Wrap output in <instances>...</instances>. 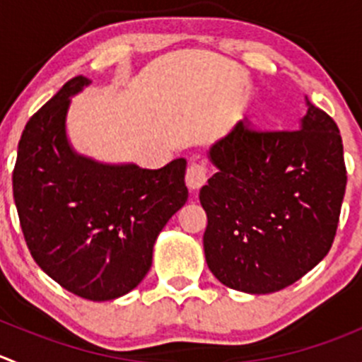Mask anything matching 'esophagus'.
<instances>
[{
	"instance_id": "1",
	"label": "esophagus",
	"mask_w": 362,
	"mask_h": 362,
	"mask_svg": "<svg viewBox=\"0 0 362 362\" xmlns=\"http://www.w3.org/2000/svg\"><path fill=\"white\" fill-rule=\"evenodd\" d=\"M209 178V168L203 160L194 159L187 168V173H185V184H187L189 189H199Z\"/></svg>"
}]
</instances>
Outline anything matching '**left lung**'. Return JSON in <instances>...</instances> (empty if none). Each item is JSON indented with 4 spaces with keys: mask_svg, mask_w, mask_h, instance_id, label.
Returning a JSON list of instances; mask_svg holds the SVG:
<instances>
[{
    "mask_svg": "<svg viewBox=\"0 0 362 362\" xmlns=\"http://www.w3.org/2000/svg\"><path fill=\"white\" fill-rule=\"evenodd\" d=\"M306 103L300 129L238 122L209 152L217 173L199 191L206 265L238 292L293 285L334 242L346 187L343 141L336 122Z\"/></svg>",
    "mask_w": 362,
    "mask_h": 362,
    "instance_id": "left-lung-1",
    "label": "left lung"
}]
</instances>
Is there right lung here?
<instances>
[{
    "instance_id": "add662e5",
    "label": "right lung",
    "mask_w": 362,
    "mask_h": 362,
    "mask_svg": "<svg viewBox=\"0 0 362 362\" xmlns=\"http://www.w3.org/2000/svg\"><path fill=\"white\" fill-rule=\"evenodd\" d=\"M92 83L72 77L24 127L13 199L37 265L83 299L111 300L141 283L157 235L187 202L185 159L160 170L103 164L69 145L70 97Z\"/></svg>"
}]
</instances>
